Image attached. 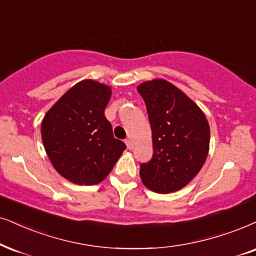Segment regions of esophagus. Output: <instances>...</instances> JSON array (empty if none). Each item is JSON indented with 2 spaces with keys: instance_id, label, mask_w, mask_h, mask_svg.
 Returning a JSON list of instances; mask_svg holds the SVG:
<instances>
[{
  "instance_id": "obj_1",
  "label": "esophagus",
  "mask_w": 256,
  "mask_h": 256,
  "mask_svg": "<svg viewBox=\"0 0 256 256\" xmlns=\"http://www.w3.org/2000/svg\"><path fill=\"white\" fill-rule=\"evenodd\" d=\"M125 144H126V146H128V150H131V148H132V142H131L130 138L125 139Z\"/></svg>"
}]
</instances>
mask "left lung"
Segmentation results:
<instances>
[{
	"mask_svg": "<svg viewBox=\"0 0 256 256\" xmlns=\"http://www.w3.org/2000/svg\"><path fill=\"white\" fill-rule=\"evenodd\" d=\"M137 90L146 105L154 154L140 164L144 186L158 194L177 192L198 174L209 152L204 113L182 90L164 79L145 82Z\"/></svg>",
	"mask_w": 256,
	"mask_h": 256,
	"instance_id": "left-lung-1",
	"label": "left lung"
}]
</instances>
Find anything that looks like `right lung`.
Wrapping results in <instances>:
<instances>
[{
	"label": "right lung",
	"mask_w": 256,
	"mask_h": 256,
	"mask_svg": "<svg viewBox=\"0 0 256 256\" xmlns=\"http://www.w3.org/2000/svg\"><path fill=\"white\" fill-rule=\"evenodd\" d=\"M111 87L86 79L67 90L41 122L44 150L54 169L70 182L93 186L104 180L126 148L113 137L105 117Z\"/></svg>",
	"instance_id": "right-lung-1"
}]
</instances>
